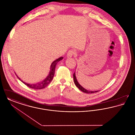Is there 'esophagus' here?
Segmentation results:
<instances>
[{
    "label": "esophagus",
    "instance_id": "esophagus-1",
    "mask_svg": "<svg viewBox=\"0 0 135 135\" xmlns=\"http://www.w3.org/2000/svg\"><path fill=\"white\" fill-rule=\"evenodd\" d=\"M74 54H75V52L73 50H71L68 52V53L67 54V58L72 57Z\"/></svg>",
    "mask_w": 135,
    "mask_h": 135
}]
</instances>
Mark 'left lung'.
I'll return each instance as SVG.
<instances>
[{"label": "left lung", "mask_w": 135, "mask_h": 135, "mask_svg": "<svg viewBox=\"0 0 135 135\" xmlns=\"http://www.w3.org/2000/svg\"><path fill=\"white\" fill-rule=\"evenodd\" d=\"M73 79H74V84H75V85L79 89V90H80L81 91H83L84 93H86V94H91V93H96V92H98V91H99V90L91 91V90H89L85 89H84V88H83L80 84H79V83L78 82L77 78H76V76H75V72L73 74Z\"/></svg>", "instance_id": "left-lung-1"}]
</instances>
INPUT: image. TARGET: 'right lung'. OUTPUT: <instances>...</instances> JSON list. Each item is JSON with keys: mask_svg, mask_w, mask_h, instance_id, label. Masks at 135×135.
I'll list each match as a JSON object with an SVG mask.
<instances>
[{"mask_svg": "<svg viewBox=\"0 0 135 135\" xmlns=\"http://www.w3.org/2000/svg\"><path fill=\"white\" fill-rule=\"evenodd\" d=\"M63 59V57H60V58H58L57 60H56L55 61H54L52 63H51V67H50V71L49 72V74L48 75V76L46 77L43 81H40L39 83H38L37 84H27L26 83H25L24 81H23L22 80H21V79L18 76V75L16 74V76L18 78V79L20 80H21L23 83L25 84L27 86H28L30 88L33 89H36V90H40V89H44L46 86H47L48 85V84L51 83L54 77V74H55V68L56 66V65L58 63V62L62 60Z\"/></svg>", "mask_w": 135, "mask_h": 135, "instance_id": "right-lung-1", "label": "right lung"}]
</instances>
